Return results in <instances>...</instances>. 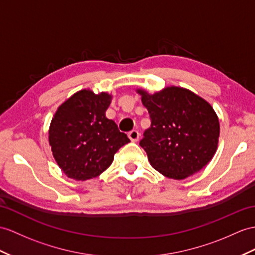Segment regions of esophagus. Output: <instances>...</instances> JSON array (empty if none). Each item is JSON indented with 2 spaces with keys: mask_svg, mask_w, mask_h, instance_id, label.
I'll return each mask as SVG.
<instances>
[{
  "mask_svg": "<svg viewBox=\"0 0 255 255\" xmlns=\"http://www.w3.org/2000/svg\"><path fill=\"white\" fill-rule=\"evenodd\" d=\"M139 136H140L139 132L136 131V129H134V131L128 133V138L131 139L132 141H137L139 139Z\"/></svg>",
  "mask_w": 255,
  "mask_h": 255,
  "instance_id": "1",
  "label": "esophagus"
}]
</instances>
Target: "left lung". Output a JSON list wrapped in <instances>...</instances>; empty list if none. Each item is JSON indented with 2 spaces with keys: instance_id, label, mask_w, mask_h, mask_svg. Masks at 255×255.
<instances>
[{
  "instance_id": "left-lung-1",
  "label": "left lung",
  "mask_w": 255,
  "mask_h": 255,
  "mask_svg": "<svg viewBox=\"0 0 255 255\" xmlns=\"http://www.w3.org/2000/svg\"><path fill=\"white\" fill-rule=\"evenodd\" d=\"M136 93L151 119L139 145L153 169L173 179L203 169L219 145L220 122L213 107L179 86H166L153 94L142 89Z\"/></svg>"
}]
</instances>
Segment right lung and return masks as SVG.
<instances>
[{"instance_id": "add662e5", "label": "right lung", "mask_w": 255, "mask_h": 255, "mask_svg": "<svg viewBox=\"0 0 255 255\" xmlns=\"http://www.w3.org/2000/svg\"><path fill=\"white\" fill-rule=\"evenodd\" d=\"M113 99L107 92L78 91L57 108L48 128V142L56 163L76 181L101 175L115 153L129 139L106 117Z\"/></svg>"}]
</instances>
